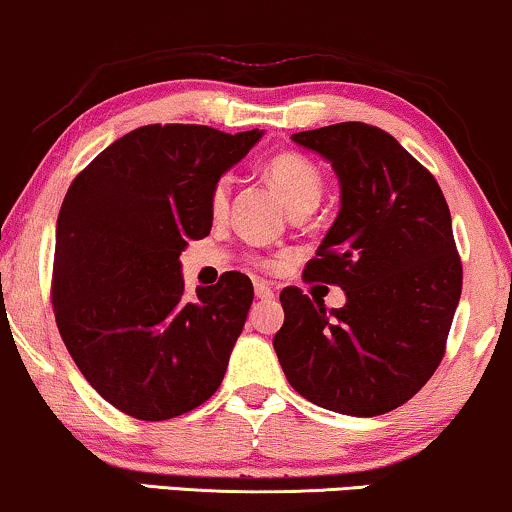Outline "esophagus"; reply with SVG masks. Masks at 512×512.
Masks as SVG:
<instances>
[{"instance_id":"esophagus-1","label":"esophagus","mask_w":512,"mask_h":512,"mask_svg":"<svg viewBox=\"0 0 512 512\" xmlns=\"http://www.w3.org/2000/svg\"><path fill=\"white\" fill-rule=\"evenodd\" d=\"M255 295L260 297V300H274V290H271L267 283H255Z\"/></svg>"}]
</instances>
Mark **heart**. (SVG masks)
<instances>
[{
  "label": "heart",
  "mask_w": 512,
  "mask_h": 512,
  "mask_svg": "<svg viewBox=\"0 0 512 512\" xmlns=\"http://www.w3.org/2000/svg\"><path fill=\"white\" fill-rule=\"evenodd\" d=\"M269 181L274 184L278 196L288 205L290 212H312L323 196V174L307 155L302 153H278L269 160L267 165ZM229 193H231V177H219L212 186L210 193V212L212 217H222L229 210ZM257 267L271 269L274 260L269 257H255L252 260Z\"/></svg>",
  "instance_id": "1"
}]
</instances>
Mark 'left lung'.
<instances>
[{
    "instance_id": "left-lung-1",
    "label": "left lung",
    "mask_w": 512,
    "mask_h": 512,
    "mask_svg": "<svg viewBox=\"0 0 512 512\" xmlns=\"http://www.w3.org/2000/svg\"><path fill=\"white\" fill-rule=\"evenodd\" d=\"M340 177L342 208L307 262V283L340 286L342 309L283 288L276 357L295 392L345 416L406 404L442 364L461 300L451 212L428 167L385 129L338 122L293 134Z\"/></svg>"
}]
</instances>
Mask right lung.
Here are the masks:
<instances>
[{
    "mask_svg": "<svg viewBox=\"0 0 512 512\" xmlns=\"http://www.w3.org/2000/svg\"><path fill=\"white\" fill-rule=\"evenodd\" d=\"M262 137L205 125H146L77 174L56 222L51 304L87 383L139 420L208 401L252 304V283L226 271L184 300L179 255L212 229L210 193Z\"/></svg>",
    "mask_w": 512,
    "mask_h": 512,
    "instance_id": "add662e5",
    "label": "right lung"
}]
</instances>
